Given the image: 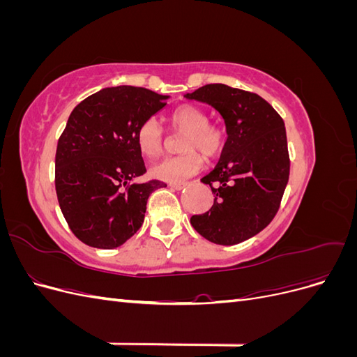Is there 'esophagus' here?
I'll return each instance as SVG.
<instances>
[{"mask_svg":"<svg viewBox=\"0 0 357 357\" xmlns=\"http://www.w3.org/2000/svg\"><path fill=\"white\" fill-rule=\"evenodd\" d=\"M186 186V183H183V181H177V183H169V188H172V189H176V190H181L183 188Z\"/></svg>","mask_w":357,"mask_h":357,"instance_id":"esophagus-1","label":"esophagus"}]
</instances>
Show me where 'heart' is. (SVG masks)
Returning <instances> with one entry per match:
<instances>
[{"label": "heart", "mask_w": 357, "mask_h": 357, "mask_svg": "<svg viewBox=\"0 0 357 357\" xmlns=\"http://www.w3.org/2000/svg\"><path fill=\"white\" fill-rule=\"evenodd\" d=\"M168 122L177 132L186 134L183 138L181 150L185 153L168 156L150 168L155 178L177 183L195 176L202 168L205 158H215L222 153L226 143V131L223 126L210 123V114L195 104H181L169 112ZM165 135L156 119L150 117L137 129V146L144 156L153 159L164 150ZM199 149V153L196 152Z\"/></svg>", "instance_id": "obj_1"}]
</instances>
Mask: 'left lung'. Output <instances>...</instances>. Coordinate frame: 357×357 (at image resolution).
Masks as SVG:
<instances>
[{"label": "left lung", "mask_w": 357, "mask_h": 357, "mask_svg": "<svg viewBox=\"0 0 357 357\" xmlns=\"http://www.w3.org/2000/svg\"><path fill=\"white\" fill-rule=\"evenodd\" d=\"M186 98L214 107L228 134L218 165L201 178L214 193L213 207L190 223L211 243L238 244L266 228L280 208L290 171L284 122L262 96L222 83Z\"/></svg>", "instance_id": "left-lung-1"}]
</instances>
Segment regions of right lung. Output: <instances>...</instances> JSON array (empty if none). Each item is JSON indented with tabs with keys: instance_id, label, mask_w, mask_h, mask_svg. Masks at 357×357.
<instances>
[{
	"instance_id": "1",
	"label": "right lung",
	"mask_w": 357,
	"mask_h": 357,
	"mask_svg": "<svg viewBox=\"0 0 357 357\" xmlns=\"http://www.w3.org/2000/svg\"><path fill=\"white\" fill-rule=\"evenodd\" d=\"M165 100L144 88L116 86L71 112L58 142L55 188L63 218L82 243L122 245L142 228L150 193L167 186L159 180L132 183L146 172L137 129Z\"/></svg>"
}]
</instances>
